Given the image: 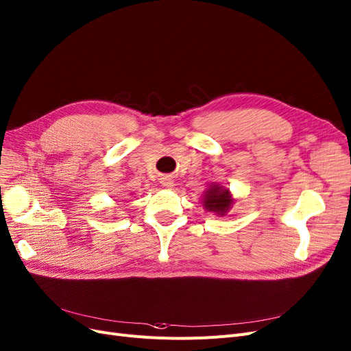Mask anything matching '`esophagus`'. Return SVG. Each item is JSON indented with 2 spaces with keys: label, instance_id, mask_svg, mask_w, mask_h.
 I'll use <instances>...</instances> for the list:
<instances>
[{
  "label": "esophagus",
  "instance_id": "1",
  "mask_svg": "<svg viewBox=\"0 0 351 351\" xmlns=\"http://www.w3.org/2000/svg\"><path fill=\"white\" fill-rule=\"evenodd\" d=\"M161 184L167 189H173L176 184H174V180L170 177V176H165L161 178Z\"/></svg>",
  "mask_w": 351,
  "mask_h": 351
}]
</instances>
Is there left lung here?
<instances>
[{"instance_id":"left-lung-1","label":"left lung","mask_w":351,"mask_h":351,"mask_svg":"<svg viewBox=\"0 0 351 351\" xmlns=\"http://www.w3.org/2000/svg\"><path fill=\"white\" fill-rule=\"evenodd\" d=\"M234 203L233 195L228 187L221 184H212L206 189L203 195V207L207 212H212L217 216H224L232 208Z\"/></svg>"}]
</instances>
